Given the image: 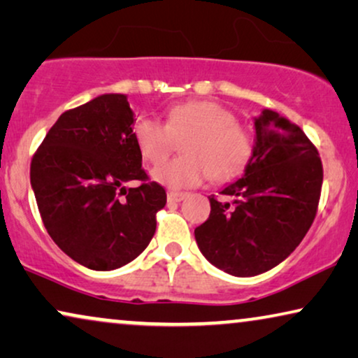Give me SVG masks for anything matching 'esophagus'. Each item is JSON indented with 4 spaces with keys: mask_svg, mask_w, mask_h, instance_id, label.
Returning <instances> with one entry per match:
<instances>
[{
    "mask_svg": "<svg viewBox=\"0 0 358 358\" xmlns=\"http://www.w3.org/2000/svg\"><path fill=\"white\" fill-rule=\"evenodd\" d=\"M185 198H187V194L185 193H176V192L166 193V199H169V203H180L183 201Z\"/></svg>",
    "mask_w": 358,
    "mask_h": 358,
    "instance_id": "obj_1",
    "label": "esophagus"
}]
</instances>
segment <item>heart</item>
I'll return each instance as SVG.
<instances>
[{
	"instance_id": "b5f03b06",
	"label": "heart",
	"mask_w": 358,
	"mask_h": 358,
	"mask_svg": "<svg viewBox=\"0 0 358 358\" xmlns=\"http://www.w3.org/2000/svg\"><path fill=\"white\" fill-rule=\"evenodd\" d=\"M185 141L180 159L164 162L152 170V178L165 187L182 189L213 180H227L249 164L254 142L237 126L232 111L213 101L176 104L164 124L157 117H141L134 126V142L142 159L159 164Z\"/></svg>"
}]
</instances>
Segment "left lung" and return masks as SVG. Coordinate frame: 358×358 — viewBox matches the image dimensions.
I'll use <instances>...</instances> for the list:
<instances>
[{"instance_id":"obj_1","label":"left lung","mask_w":358,"mask_h":358,"mask_svg":"<svg viewBox=\"0 0 358 358\" xmlns=\"http://www.w3.org/2000/svg\"><path fill=\"white\" fill-rule=\"evenodd\" d=\"M254 150L239 180L209 198L211 214L194 229L209 264L232 276L265 273L287 259L311 227L322 187L316 147L271 109L254 117Z\"/></svg>"}]
</instances>
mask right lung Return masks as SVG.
<instances>
[{
  "mask_svg": "<svg viewBox=\"0 0 358 358\" xmlns=\"http://www.w3.org/2000/svg\"><path fill=\"white\" fill-rule=\"evenodd\" d=\"M134 117L127 94H99L62 114L32 159L31 187L47 232L90 270H116L139 257L166 203L155 182L125 187L147 180Z\"/></svg>",
  "mask_w": 358,
  "mask_h": 358,
  "instance_id": "right-lung-1",
  "label": "right lung"
}]
</instances>
